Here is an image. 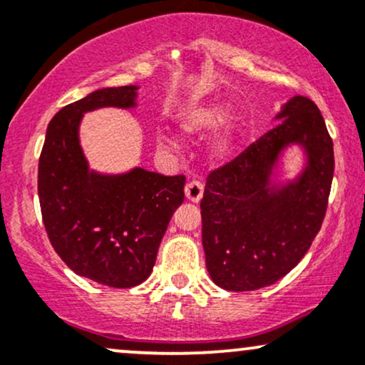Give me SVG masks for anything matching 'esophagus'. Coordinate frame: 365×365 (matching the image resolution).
I'll list each match as a JSON object with an SVG mask.
<instances>
[{"instance_id":"obj_1","label":"esophagus","mask_w":365,"mask_h":365,"mask_svg":"<svg viewBox=\"0 0 365 365\" xmlns=\"http://www.w3.org/2000/svg\"><path fill=\"white\" fill-rule=\"evenodd\" d=\"M202 194H204L202 182H197V180H194V182L187 183L185 197L190 200V202H199V200L202 199Z\"/></svg>"}]
</instances>
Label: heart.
<instances>
[{
	"label": "heart",
	"instance_id": "1",
	"mask_svg": "<svg viewBox=\"0 0 365 365\" xmlns=\"http://www.w3.org/2000/svg\"><path fill=\"white\" fill-rule=\"evenodd\" d=\"M228 116V110L226 106H209L204 108V110L194 111L187 116V120L183 121V132L190 133V135H199V133L211 132L220 127L221 123ZM237 137V123H232L228 128L217 137L215 144H212V154L217 158L225 156V154L230 153L233 142H235ZM158 145L161 150H166V153H175L178 149L177 140L170 135H161L158 139Z\"/></svg>",
	"mask_w": 365,
	"mask_h": 365
}]
</instances>
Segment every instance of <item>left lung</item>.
Here are the masks:
<instances>
[{
  "mask_svg": "<svg viewBox=\"0 0 365 365\" xmlns=\"http://www.w3.org/2000/svg\"><path fill=\"white\" fill-rule=\"evenodd\" d=\"M276 120L240 156L211 171L200 200L206 267L230 292L259 290L290 273L328 207L334 154L319 108L295 96ZM290 145H300L308 161L299 178L278 186L270 177Z\"/></svg>",
  "mask_w": 365,
  "mask_h": 365,
  "instance_id": "obj_1",
  "label": "left lung"
}]
</instances>
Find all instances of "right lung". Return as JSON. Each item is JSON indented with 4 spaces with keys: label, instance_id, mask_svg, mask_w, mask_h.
Masks as SVG:
<instances>
[{
    "label": "right lung",
    "instance_id": "add662e5",
    "mask_svg": "<svg viewBox=\"0 0 365 365\" xmlns=\"http://www.w3.org/2000/svg\"><path fill=\"white\" fill-rule=\"evenodd\" d=\"M137 89L106 87L61 108L46 130L37 175L53 249L73 273L113 288L137 287L149 278L171 216L185 197L183 175L89 170L78 140L83 113L135 108Z\"/></svg>",
    "mask_w": 365,
    "mask_h": 365
}]
</instances>
